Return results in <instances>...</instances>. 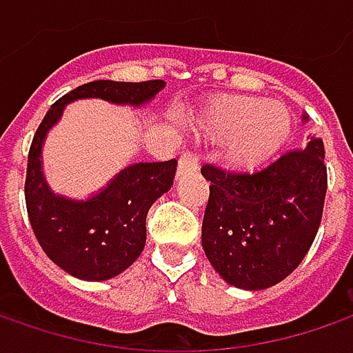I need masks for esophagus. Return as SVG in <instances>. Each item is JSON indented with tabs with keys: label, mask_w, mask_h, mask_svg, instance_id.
Instances as JSON below:
<instances>
[{
	"label": "esophagus",
	"mask_w": 353,
	"mask_h": 353,
	"mask_svg": "<svg viewBox=\"0 0 353 353\" xmlns=\"http://www.w3.org/2000/svg\"><path fill=\"white\" fill-rule=\"evenodd\" d=\"M198 169V155L192 151H186L181 155L179 161V172H186V170H196Z\"/></svg>",
	"instance_id": "esophagus-1"
}]
</instances>
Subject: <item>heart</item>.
Returning <instances> with one entry per match:
<instances>
[{
    "mask_svg": "<svg viewBox=\"0 0 353 353\" xmlns=\"http://www.w3.org/2000/svg\"><path fill=\"white\" fill-rule=\"evenodd\" d=\"M192 129L214 141H228L225 161L239 170L267 163L289 141L292 116L285 103L259 96H220L190 119Z\"/></svg>",
    "mask_w": 353,
    "mask_h": 353,
    "instance_id": "heart-1",
    "label": "heart"
}]
</instances>
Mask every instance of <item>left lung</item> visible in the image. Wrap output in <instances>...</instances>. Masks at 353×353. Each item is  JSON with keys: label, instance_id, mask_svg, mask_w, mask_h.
Listing matches in <instances>:
<instances>
[{"label": "left lung", "instance_id": "8db88e82", "mask_svg": "<svg viewBox=\"0 0 353 353\" xmlns=\"http://www.w3.org/2000/svg\"><path fill=\"white\" fill-rule=\"evenodd\" d=\"M308 117L303 116V121ZM210 198L202 248L212 267L237 289L261 291L289 277L319 232L328 174L324 143L310 137L257 172L204 165Z\"/></svg>", "mask_w": 353, "mask_h": 353}]
</instances>
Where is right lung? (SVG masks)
Segmentation results:
<instances>
[{
	"instance_id": "1",
	"label": "right lung",
	"mask_w": 353,
	"mask_h": 353,
	"mask_svg": "<svg viewBox=\"0 0 353 353\" xmlns=\"http://www.w3.org/2000/svg\"><path fill=\"white\" fill-rule=\"evenodd\" d=\"M163 80L82 84L50 105L34 133L25 179L27 214L43 251L68 275L84 281H105L119 275L145 248L147 212L172 186L176 159L135 163L123 169L98 194L86 200L54 194L43 174V141L61 119L64 105L84 98L139 108L151 102Z\"/></svg>"
}]
</instances>
